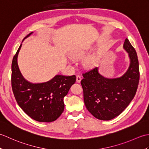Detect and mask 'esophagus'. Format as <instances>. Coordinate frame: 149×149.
I'll return each mask as SVG.
<instances>
[{
  "instance_id": "34e87169",
  "label": "esophagus",
  "mask_w": 149,
  "mask_h": 149,
  "mask_svg": "<svg viewBox=\"0 0 149 149\" xmlns=\"http://www.w3.org/2000/svg\"><path fill=\"white\" fill-rule=\"evenodd\" d=\"M81 79H82V77H81V75H77L76 76V81L77 82V83H80L81 81Z\"/></svg>"
}]
</instances>
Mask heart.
Returning a JSON list of instances; mask_svg holds the SVG:
<instances>
[{"mask_svg":"<svg viewBox=\"0 0 149 149\" xmlns=\"http://www.w3.org/2000/svg\"><path fill=\"white\" fill-rule=\"evenodd\" d=\"M87 52V49L85 48H79L75 49L74 51L72 53V56L74 58H79L85 55V54ZM95 62V58L93 56H89L84 59V63L85 65L91 66L94 64Z\"/></svg>","mask_w":149,"mask_h":149,"instance_id":"obj_1","label":"heart"}]
</instances>
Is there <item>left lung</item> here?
<instances>
[{"label":"left lung","mask_w":149,"mask_h":149,"mask_svg":"<svg viewBox=\"0 0 149 149\" xmlns=\"http://www.w3.org/2000/svg\"><path fill=\"white\" fill-rule=\"evenodd\" d=\"M123 49L128 53L130 65L122 77H104L97 67L83 74L81 83L85 106L91 115L101 120H109L118 116L136 93L140 80L137 54L127 38Z\"/></svg>","instance_id":"1"}]
</instances>
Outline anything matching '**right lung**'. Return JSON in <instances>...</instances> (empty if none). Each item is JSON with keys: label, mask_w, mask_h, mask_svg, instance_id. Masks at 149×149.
Here are the masks:
<instances>
[{"label": "right lung", "mask_w": 149, "mask_h": 149, "mask_svg": "<svg viewBox=\"0 0 149 149\" xmlns=\"http://www.w3.org/2000/svg\"><path fill=\"white\" fill-rule=\"evenodd\" d=\"M21 47L22 44L13 57L11 65V86L15 99L18 106L31 118L40 122L55 121L64 111L63 99L75 83L76 77L75 75H57L45 83H29L22 76L18 66L17 58Z\"/></svg>", "instance_id": "add662e5"}]
</instances>
